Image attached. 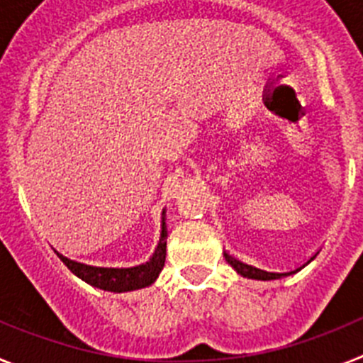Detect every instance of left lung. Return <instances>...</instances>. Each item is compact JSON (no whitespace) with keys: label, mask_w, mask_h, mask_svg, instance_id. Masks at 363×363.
<instances>
[{"label":"left lung","mask_w":363,"mask_h":363,"mask_svg":"<svg viewBox=\"0 0 363 363\" xmlns=\"http://www.w3.org/2000/svg\"><path fill=\"white\" fill-rule=\"evenodd\" d=\"M318 255V252H316ZM316 255L311 256L309 259H307L306 264H301L300 267L293 269V271H287V272H271V271H264V269H258V267H252V265L249 264H243V262H240V259H236L234 256H230L229 252H223V256H225V259L229 262V265H233V269L238 274H242L243 278H251V280H280V278H285V277H291V274H294V272L301 271V269L306 267V265H309L311 262H313L314 258H316Z\"/></svg>","instance_id":"1"}]
</instances>
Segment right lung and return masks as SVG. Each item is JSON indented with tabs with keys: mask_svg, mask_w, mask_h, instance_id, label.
Instances as JSON below:
<instances>
[{
	"mask_svg": "<svg viewBox=\"0 0 363 363\" xmlns=\"http://www.w3.org/2000/svg\"><path fill=\"white\" fill-rule=\"evenodd\" d=\"M57 256L63 264L70 269L78 278L86 281L92 287L108 291V293H129V291L143 289L149 287L160 277L163 265H165L167 255V225H165V209L162 213V234L160 242L154 249L152 256L147 259L145 264L134 265V267H96V265H86L76 259H70L67 256Z\"/></svg>",
	"mask_w": 363,
	"mask_h": 363,
	"instance_id": "right-lung-1",
	"label": "right lung"
}]
</instances>
